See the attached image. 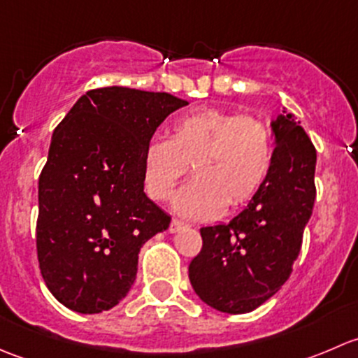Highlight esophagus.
Masks as SVG:
<instances>
[{"label":"esophagus","instance_id":"34e87169","mask_svg":"<svg viewBox=\"0 0 358 358\" xmlns=\"http://www.w3.org/2000/svg\"><path fill=\"white\" fill-rule=\"evenodd\" d=\"M187 223H183V222H180V220H173L171 223H169V232L171 234H176V232H180V230H183V229H187Z\"/></svg>","mask_w":358,"mask_h":358}]
</instances>
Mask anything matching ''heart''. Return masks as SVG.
I'll use <instances>...</instances> for the list:
<instances>
[{
  "label": "heart",
  "instance_id": "b5f03b06",
  "mask_svg": "<svg viewBox=\"0 0 358 358\" xmlns=\"http://www.w3.org/2000/svg\"><path fill=\"white\" fill-rule=\"evenodd\" d=\"M273 143L265 122L232 110L204 107L171 124L169 138L152 136L142 152L147 196L168 201L189 173L196 178L176 194L173 209L189 220H211L227 204L241 206L262 189L272 168Z\"/></svg>",
  "mask_w": 358,
  "mask_h": 358
}]
</instances>
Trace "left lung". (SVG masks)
<instances>
[{
	"instance_id": "8db88e82",
	"label": "left lung",
	"mask_w": 358,
	"mask_h": 358,
	"mask_svg": "<svg viewBox=\"0 0 358 358\" xmlns=\"http://www.w3.org/2000/svg\"><path fill=\"white\" fill-rule=\"evenodd\" d=\"M270 129L265 183L229 223L202 227V249L189 265L196 294L218 312H252L284 286L313 211L315 147L291 112L277 114Z\"/></svg>"
}]
</instances>
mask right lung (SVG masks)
<instances>
[{"label": "right lung", "mask_w": 358, "mask_h": 358, "mask_svg": "<svg viewBox=\"0 0 358 358\" xmlns=\"http://www.w3.org/2000/svg\"><path fill=\"white\" fill-rule=\"evenodd\" d=\"M187 100L124 86L92 90L55 128L39 176L36 246L50 292L100 313L131 289L143 244L169 227L143 192L142 152Z\"/></svg>", "instance_id": "add662e5"}]
</instances>
